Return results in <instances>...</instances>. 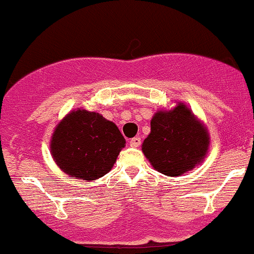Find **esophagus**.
<instances>
[{
    "label": "esophagus",
    "instance_id": "34e87169",
    "mask_svg": "<svg viewBox=\"0 0 254 254\" xmlns=\"http://www.w3.org/2000/svg\"><path fill=\"white\" fill-rule=\"evenodd\" d=\"M129 145H130V147H134V148L139 147V145H140V138L139 137L132 138V139L129 140Z\"/></svg>",
    "mask_w": 254,
    "mask_h": 254
}]
</instances>
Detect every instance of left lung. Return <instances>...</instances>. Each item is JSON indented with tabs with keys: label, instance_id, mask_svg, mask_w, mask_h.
Returning <instances> with one entry per match:
<instances>
[{
	"label": "left lung",
	"instance_id": "obj_1",
	"mask_svg": "<svg viewBox=\"0 0 254 254\" xmlns=\"http://www.w3.org/2000/svg\"><path fill=\"white\" fill-rule=\"evenodd\" d=\"M210 148V133L188 105L177 102L170 110H158L150 120V133L142 152L157 172L180 177L201 164Z\"/></svg>",
	"mask_w": 254,
	"mask_h": 254
}]
</instances>
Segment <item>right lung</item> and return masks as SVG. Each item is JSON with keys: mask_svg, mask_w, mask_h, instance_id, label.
Segmentation results:
<instances>
[{"mask_svg": "<svg viewBox=\"0 0 254 254\" xmlns=\"http://www.w3.org/2000/svg\"><path fill=\"white\" fill-rule=\"evenodd\" d=\"M49 145L62 172L91 182L112 169L126 139L119 127L102 115L75 109L54 128Z\"/></svg>", "mask_w": 254, "mask_h": 254, "instance_id": "1", "label": "right lung"}]
</instances>
